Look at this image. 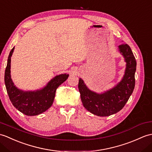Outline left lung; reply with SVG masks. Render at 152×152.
Here are the masks:
<instances>
[{"instance_id":"obj_1","label":"left lung","mask_w":152,"mask_h":152,"mask_svg":"<svg viewBox=\"0 0 152 152\" xmlns=\"http://www.w3.org/2000/svg\"><path fill=\"white\" fill-rule=\"evenodd\" d=\"M124 56L126 68L123 78L115 87L98 94L88 89L83 80L80 78L78 89L84 107L95 115L107 116L116 113L124 107L135 88L137 62L131 48L127 44L118 46Z\"/></svg>"}]
</instances>
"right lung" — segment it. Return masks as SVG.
Here are the masks:
<instances>
[{
	"instance_id": "right-lung-1",
	"label": "right lung",
	"mask_w": 152,
	"mask_h": 152,
	"mask_svg": "<svg viewBox=\"0 0 152 152\" xmlns=\"http://www.w3.org/2000/svg\"><path fill=\"white\" fill-rule=\"evenodd\" d=\"M14 47L10 51L5 70L4 82L7 93L13 106L22 113L28 116L39 115L50 108L54 100L56 89L65 82L69 75L62 74L55 76L47 86L36 91H23L14 86L10 75L11 57Z\"/></svg>"
}]
</instances>
